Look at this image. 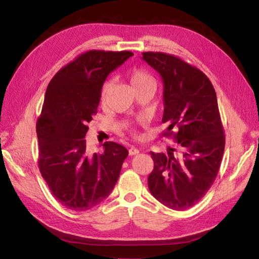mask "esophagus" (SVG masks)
<instances>
[{
    "label": "esophagus",
    "mask_w": 259,
    "mask_h": 259,
    "mask_svg": "<svg viewBox=\"0 0 259 259\" xmlns=\"http://www.w3.org/2000/svg\"><path fill=\"white\" fill-rule=\"evenodd\" d=\"M139 153H140V151L137 148H135V147H132V148L128 149V154L131 155V156H133V155H136V154H139Z\"/></svg>",
    "instance_id": "34e87169"
}]
</instances>
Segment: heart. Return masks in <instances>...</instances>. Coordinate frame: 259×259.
Here are the masks:
<instances>
[{
	"instance_id": "heart-1",
	"label": "heart",
	"mask_w": 259,
	"mask_h": 259,
	"mask_svg": "<svg viewBox=\"0 0 259 259\" xmlns=\"http://www.w3.org/2000/svg\"><path fill=\"white\" fill-rule=\"evenodd\" d=\"M127 77L131 85L133 86V89L136 91L143 86H147V85H156L155 83L154 77L146 72L145 70H142V68H133L127 72ZM112 89V83L111 82H105L104 85L102 88L101 92V100L102 102H105L107 100V96L110 94Z\"/></svg>"
}]
</instances>
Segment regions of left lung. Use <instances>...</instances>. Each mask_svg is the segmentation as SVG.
<instances>
[{
  "instance_id": "left-lung-1",
  "label": "left lung",
  "mask_w": 259,
  "mask_h": 259,
  "mask_svg": "<svg viewBox=\"0 0 259 259\" xmlns=\"http://www.w3.org/2000/svg\"><path fill=\"white\" fill-rule=\"evenodd\" d=\"M142 59L162 77V122L169 124L164 136L176 141L167 154L151 152L149 192L170 209L191 208L214 183L225 148L215 90L202 71L180 57L145 52Z\"/></svg>"
}]
</instances>
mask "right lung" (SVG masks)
Here are the masks:
<instances>
[{
  "instance_id": "obj_1",
  "label": "right lung",
  "mask_w": 259,
  "mask_h": 259,
  "mask_svg": "<svg viewBox=\"0 0 259 259\" xmlns=\"http://www.w3.org/2000/svg\"><path fill=\"white\" fill-rule=\"evenodd\" d=\"M133 55L128 51H89L61 68L48 86L36 124L38 168L66 208L91 209L111 194L118 180L127 149L105 142L104 152L91 155L85 136L108 74Z\"/></svg>"
}]
</instances>
